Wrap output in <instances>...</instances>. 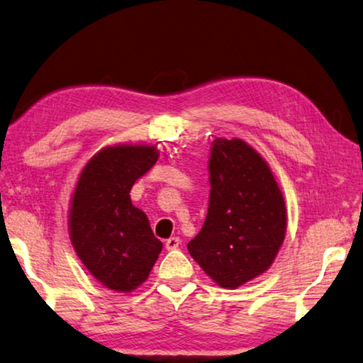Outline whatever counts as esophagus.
<instances>
[{"label":"esophagus","mask_w":363,"mask_h":363,"mask_svg":"<svg viewBox=\"0 0 363 363\" xmlns=\"http://www.w3.org/2000/svg\"><path fill=\"white\" fill-rule=\"evenodd\" d=\"M179 244H181L179 238H169L168 240H166V250H174L179 247Z\"/></svg>","instance_id":"34e87169"}]
</instances>
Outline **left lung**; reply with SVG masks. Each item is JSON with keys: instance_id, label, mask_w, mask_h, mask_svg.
Instances as JSON below:
<instances>
[{"instance_id": "left-lung-1", "label": "left lung", "mask_w": 363, "mask_h": 363, "mask_svg": "<svg viewBox=\"0 0 363 363\" xmlns=\"http://www.w3.org/2000/svg\"><path fill=\"white\" fill-rule=\"evenodd\" d=\"M210 202L189 254L216 284H245L272 267L286 235V203L267 161L240 139H215Z\"/></svg>"}]
</instances>
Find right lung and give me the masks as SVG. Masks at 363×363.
Returning a JSON list of instances; mask_svg holds the SVG:
<instances>
[{
  "label": "right lung",
  "mask_w": 363,
  "mask_h": 363,
  "mask_svg": "<svg viewBox=\"0 0 363 363\" xmlns=\"http://www.w3.org/2000/svg\"><path fill=\"white\" fill-rule=\"evenodd\" d=\"M155 145H114L80 172L69 210V234L80 262L108 289L130 292L148 278L163 244L130 202L135 181L157 163Z\"/></svg>",
  "instance_id": "right-lung-1"
}]
</instances>
